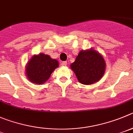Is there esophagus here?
<instances>
[{
  "instance_id": "esophagus-1",
  "label": "esophagus",
  "mask_w": 133,
  "mask_h": 133,
  "mask_svg": "<svg viewBox=\"0 0 133 133\" xmlns=\"http://www.w3.org/2000/svg\"><path fill=\"white\" fill-rule=\"evenodd\" d=\"M67 64V62H62L61 63V65H63V66H65Z\"/></svg>"
}]
</instances>
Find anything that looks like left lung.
<instances>
[{"instance_id":"left-lung-1","label":"left lung","mask_w":133,"mask_h":133,"mask_svg":"<svg viewBox=\"0 0 133 133\" xmlns=\"http://www.w3.org/2000/svg\"><path fill=\"white\" fill-rule=\"evenodd\" d=\"M106 63L95 50L81 51L71 68L78 81L83 85H91L100 80L105 71Z\"/></svg>"}]
</instances>
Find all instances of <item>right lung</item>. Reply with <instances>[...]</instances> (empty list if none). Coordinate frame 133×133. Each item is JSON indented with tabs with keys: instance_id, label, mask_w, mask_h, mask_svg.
Wrapping results in <instances>:
<instances>
[{
	"instance_id": "right-lung-1",
	"label": "right lung",
	"mask_w": 133,
	"mask_h": 133,
	"mask_svg": "<svg viewBox=\"0 0 133 133\" xmlns=\"http://www.w3.org/2000/svg\"><path fill=\"white\" fill-rule=\"evenodd\" d=\"M58 62L48 55L40 54L33 56L27 63L26 74L28 79L36 84L46 81L54 69L58 68Z\"/></svg>"
}]
</instances>
